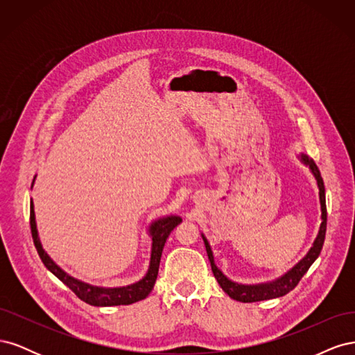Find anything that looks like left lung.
<instances>
[{"mask_svg":"<svg viewBox=\"0 0 355 355\" xmlns=\"http://www.w3.org/2000/svg\"><path fill=\"white\" fill-rule=\"evenodd\" d=\"M300 159H302V163H305L311 168V171H313V175L317 179V185H318V191H320V204H321V220H323V222H321V225H320L318 235H317V239H315L313 247H311V250L306 253V256L304 257V259L300 261L297 265H295L288 272H286L283 277L277 278L275 282H271V283L252 284V286L234 283V282L230 280V278L225 277L222 274V271L216 266V263H214L213 252L210 249V244L206 240V237H204V235H202L204 244H206L209 261H210V265H211L213 275L218 280V283L222 287L223 292L227 293L230 297L235 299V300H240V302H259V300L280 297V296L287 295L288 292H292V290L300 282V278H302L305 275V272L309 270V266L314 263V261L318 257L321 249H323L324 237H326V227H327L324 182H323V178H321V175H320V170H318L317 164L314 163L313 159L308 158L304 154L300 155Z\"/></svg>","mask_w":355,"mask_h":355,"instance_id":"obj_1","label":"left lung"}]
</instances>
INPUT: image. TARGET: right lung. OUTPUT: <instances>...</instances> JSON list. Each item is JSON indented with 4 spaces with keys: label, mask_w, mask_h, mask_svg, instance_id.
I'll return each instance as SVG.
<instances>
[{
    "label": "right lung",
    "mask_w": 355,
    "mask_h": 355,
    "mask_svg": "<svg viewBox=\"0 0 355 355\" xmlns=\"http://www.w3.org/2000/svg\"><path fill=\"white\" fill-rule=\"evenodd\" d=\"M29 220H31L32 240H34L35 249L41 257L42 263H44L47 270L55 274L63 284H67L81 300H84L85 304L93 305V306L130 305V304L137 302V300L145 299L149 293H151V290L154 288V284L157 280V275H158L161 253H163L166 240L168 239L170 232L173 231L182 222V219L179 216H167V218L155 220L151 227H149V232H151V235H153L151 262H149L146 275L142 278L141 282H137L130 286H125V287L105 288V287L92 286V284L77 280V278H73V277L68 275L63 270H60V268L50 259V256L44 252V249H42V245L38 239L35 211H34V204H32V201H31Z\"/></svg>",
    "instance_id": "obj_1"
}]
</instances>
